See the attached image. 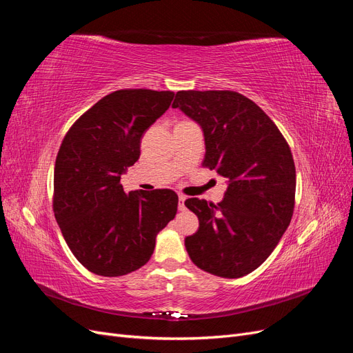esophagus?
<instances>
[{
  "instance_id": "34e87169",
  "label": "esophagus",
  "mask_w": 353,
  "mask_h": 353,
  "mask_svg": "<svg viewBox=\"0 0 353 353\" xmlns=\"http://www.w3.org/2000/svg\"><path fill=\"white\" fill-rule=\"evenodd\" d=\"M185 200H187V197H185V196L179 194V200H178V209H179L181 212L185 210Z\"/></svg>"
}]
</instances>
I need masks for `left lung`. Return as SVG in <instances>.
I'll return each mask as SVG.
<instances>
[{
	"mask_svg": "<svg viewBox=\"0 0 353 353\" xmlns=\"http://www.w3.org/2000/svg\"><path fill=\"white\" fill-rule=\"evenodd\" d=\"M174 109L205 135L203 166L227 179L218 205L187 199L199 230L185 239L190 259L222 279H240L261 266L293 216L296 169L276 125L236 91H178Z\"/></svg>",
	"mask_w": 353,
	"mask_h": 353,
	"instance_id": "8db88e82",
	"label": "left lung"
}]
</instances>
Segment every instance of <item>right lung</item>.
Instances as JSON below:
<instances>
[{"mask_svg":"<svg viewBox=\"0 0 353 353\" xmlns=\"http://www.w3.org/2000/svg\"><path fill=\"white\" fill-rule=\"evenodd\" d=\"M172 91L119 90L72 125L54 166L52 210L85 268L119 276L150 261L156 236L176 215L172 190L125 193L121 175L140 159L143 134L174 100Z\"/></svg>","mask_w":353,"mask_h":353,"instance_id":"add662e5","label":"right lung"}]
</instances>
